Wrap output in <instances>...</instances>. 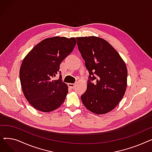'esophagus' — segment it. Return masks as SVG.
<instances>
[{"mask_svg": "<svg viewBox=\"0 0 152 152\" xmlns=\"http://www.w3.org/2000/svg\"><path fill=\"white\" fill-rule=\"evenodd\" d=\"M68 86H69V87H71V89H74V88H75L76 84H71V83H69V84H68Z\"/></svg>", "mask_w": 152, "mask_h": 152, "instance_id": "obj_1", "label": "esophagus"}]
</instances>
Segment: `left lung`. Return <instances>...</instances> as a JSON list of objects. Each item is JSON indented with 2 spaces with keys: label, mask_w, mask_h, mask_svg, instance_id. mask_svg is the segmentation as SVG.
I'll list each match as a JSON object with an SVG mask.
<instances>
[{
  "label": "left lung",
  "mask_w": 152,
  "mask_h": 152,
  "mask_svg": "<svg viewBox=\"0 0 152 152\" xmlns=\"http://www.w3.org/2000/svg\"><path fill=\"white\" fill-rule=\"evenodd\" d=\"M76 39L89 73L86 91L81 97L82 102L94 113H108L118 105L125 94L127 77L126 64L105 40L95 36ZM94 80L95 83H92Z\"/></svg>",
  "instance_id": "1"
}]
</instances>
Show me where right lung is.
Returning <instances> with one entry per match:
<instances>
[{"instance_id":"1","label":"right lung","mask_w":152,"mask_h":152,"mask_svg":"<svg viewBox=\"0 0 152 152\" xmlns=\"http://www.w3.org/2000/svg\"><path fill=\"white\" fill-rule=\"evenodd\" d=\"M75 37L56 36L44 39L24 58L20 69L23 92L35 109L49 112L64 102L68 89L61 79L60 64L73 51ZM58 74V80L53 78Z\"/></svg>"}]
</instances>
